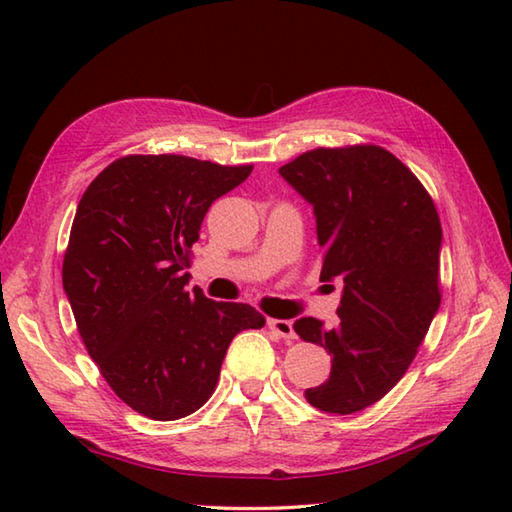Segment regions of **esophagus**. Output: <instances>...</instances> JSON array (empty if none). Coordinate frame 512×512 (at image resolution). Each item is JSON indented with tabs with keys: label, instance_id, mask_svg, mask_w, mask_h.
I'll return each mask as SVG.
<instances>
[{
	"label": "esophagus",
	"instance_id": "1",
	"mask_svg": "<svg viewBox=\"0 0 512 512\" xmlns=\"http://www.w3.org/2000/svg\"><path fill=\"white\" fill-rule=\"evenodd\" d=\"M268 328L273 330V332H277L281 339H286V341L297 339L295 330H292V321L290 319H268Z\"/></svg>",
	"mask_w": 512,
	"mask_h": 512
}]
</instances>
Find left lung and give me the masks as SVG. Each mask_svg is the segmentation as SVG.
<instances>
[{
  "label": "left lung",
  "instance_id": "obj_1",
  "mask_svg": "<svg viewBox=\"0 0 512 512\" xmlns=\"http://www.w3.org/2000/svg\"><path fill=\"white\" fill-rule=\"evenodd\" d=\"M279 176L312 206L321 279L345 284L336 325H292L332 356L330 378L306 398L325 413L363 411L405 376L438 314V211L420 180L376 145L306 151Z\"/></svg>",
  "mask_w": 512,
  "mask_h": 512
}]
</instances>
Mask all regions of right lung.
<instances>
[{"instance_id": "1", "label": "right lung", "mask_w": 512, "mask_h": 512, "mask_svg": "<svg viewBox=\"0 0 512 512\" xmlns=\"http://www.w3.org/2000/svg\"><path fill=\"white\" fill-rule=\"evenodd\" d=\"M253 167L125 156L76 206L63 290L107 385L151 420H178L213 394L233 336L266 323L248 303L187 292L189 248L209 206Z\"/></svg>"}]
</instances>
